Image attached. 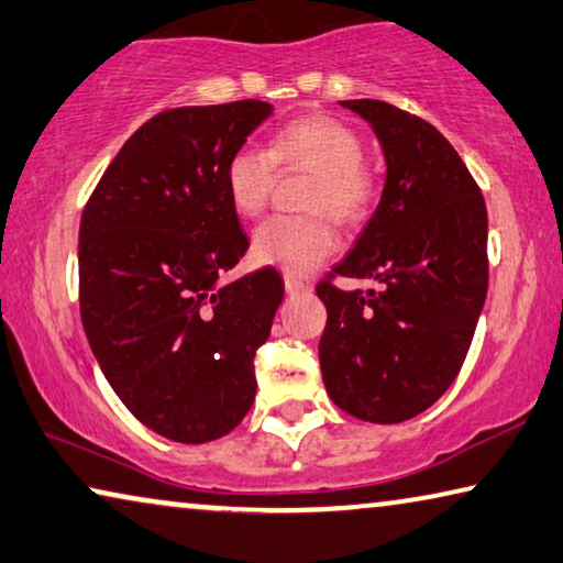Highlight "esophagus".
<instances>
[{
	"instance_id": "1",
	"label": "esophagus",
	"mask_w": 563,
	"mask_h": 563,
	"mask_svg": "<svg viewBox=\"0 0 563 563\" xmlns=\"http://www.w3.org/2000/svg\"><path fill=\"white\" fill-rule=\"evenodd\" d=\"M283 283H285V290H288V292H302V290L310 288L306 280L298 278V275H292V273H285Z\"/></svg>"
}]
</instances>
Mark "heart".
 Instances as JSON below:
<instances>
[{"instance_id": "obj_1", "label": "heart", "mask_w": 563, "mask_h": 563, "mask_svg": "<svg viewBox=\"0 0 563 563\" xmlns=\"http://www.w3.org/2000/svg\"><path fill=\"white\" fill-rule=\"evenodd\" d=\"M363 137L351 124L330 114H306L273 132L271 145L253 142L235 147L225 163L230 205L245 218L267 208L280 169L313 173L302 195L306 216H275L253 235V255L288 273H308L338 247L328 212L345 225L368 218L378 198V177L363 159Z\"/></svg>"}]
</instances>
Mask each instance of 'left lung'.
<instances>
[{"mask_svg":"<svg viewBox=\"0 0 563 563\" xmlns=\"http://www.w3.org/2000/svg\"><path fill=\"white\" fill-rule=\"evenodd\" d=\"M386 155L378 210L318 283L328 308L320 371L328 396L361 421L400 423L456 380L488 290V216L474 175L431 122L383 100H343ZM373 277L378 291H341Z\"/></svg>","mask_w":563,"mask_h":563,"instance_id":"left-lung-1","label":"left lung"}]
</instances>
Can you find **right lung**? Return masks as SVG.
<instances>
[{"mask_svg":"<svg viewBox=\"0 0 563 563\" xmlns=\"http://www.w3.org/2000/svg\"><path fill=\"white\" fill-rule=\"evenodd\" d=\"M271 114L261 100L157 112L124 142L79 220V316L137 421L208 443L255 400V353L283 300L275 267L218 285L250 240L225 190L230 153Z\"/></svg>","mask_w":563,"mask_h":563,"instance_id":"right-lung-1","label":"right lung"}]
</instances>
